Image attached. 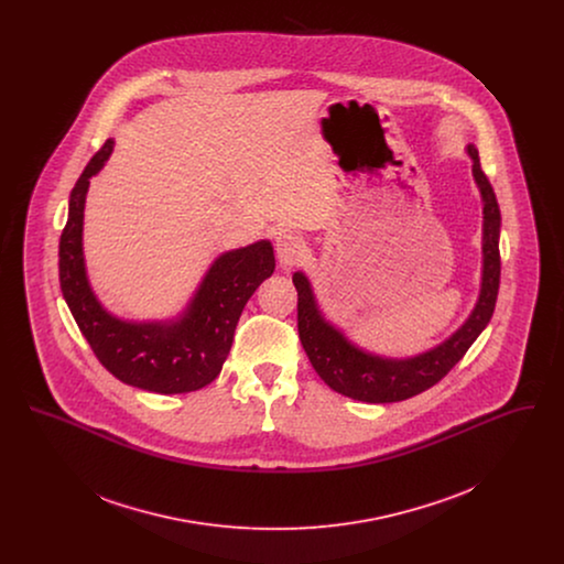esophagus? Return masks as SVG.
Instances as JSON below:
<instances>
[{"mask_svg": "<svg viewBox=\"0 0 564 564\" xmlns=\"http://www.w3.org/2000/svg\"><path fill=\"white\" fill-rule=\"evenodd\" d=\"M274 249H276V258H279L281 267H294L304 256V241L295 232L285 230L276 237Z\"/></svg>", "mask_w": 564, "mask_h": 564, "instance_id": "esophagus-1", "label": "esophagus"}]
</instances>
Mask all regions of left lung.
I'll return each mask as SVG.
<instances>
[{
	"label": "left lung",
	"instance_id": "left-lung-1",
	"mask_svg": "<svg viewBox=\"0 0 564 564\" xmlns=\"http://www.w3.org/2000/svg\"><path fill=\"white\" fill-rule=\"evenodd\" d=\"M467 154L474 162L471 173L484 205L482 283L474 311L444 343L412 357H384L361 349L340 327L325 319L308 276L302 270L294 272L300 343L315 372L336 393L368 403L402 402L414 398L448 375L490 322L501 276V212L474 143L467 145Z\"/></svg>",
	"mask_w": 564,
	"mask_h": 564
}]
</instances>
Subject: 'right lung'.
Wrapping results in <instances>:
<instances>
[{
	"instance_id": "add662e5",
	"label": "right lung",
	"mask_w": 564,
	"mask_h": 564,
	"mask_svg": "<svg viewBox=\"0 0 564 564\" xmlns=\"http://www.w3.org/2000/svg\"><path fill=\"white\" fill-rule=\"evenodd\" d=\"M111 150L108 139L69 194L58 242L61 292L90 349L118 380L162 395L198 391L221 372L247 300L274 272L272 245L251 242L217 256L175 319L127 322L111 315L90 288L82 247L86 192Z\"/></svg>"
}]
</instances>
